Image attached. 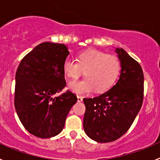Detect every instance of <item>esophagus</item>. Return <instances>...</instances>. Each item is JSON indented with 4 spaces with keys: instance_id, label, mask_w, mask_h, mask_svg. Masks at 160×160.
Wrapping results in <instances>:
<instances>
[{
    "instance_id": "1",
    "label": "esophagus",
    "mask_w": 160,
    "mask_h": 160,
    "mask_svg": "<svg viewBox=\"0 0 160 160\" xmlns=\"http://www.w3.org/2000/svg\"><path fill=\"white\" fill-rule=\"evenodd\" d=\"M77 98H78V102H81L82 101V96H79V95H78L77 96Z\"/></svg>"
}]
</instances>
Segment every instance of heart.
Here are the masks:
<instances>
[{
    "instance_id": "obj_1",
    "label": "heart",
    "mask_w": 160,
    "mask_h": 160,
    "mask_svg": "<svg viewBox=\"0 0 160 160\" xmlns=\"http://www.w3.org/2000/svg\"><path fill=\"white\" fill-rule=\"evenodd\" d=\"M62 70L65 75L72 80L78 78L84 71V79L69 84V89L73 92L87 94L95 90L97 93H103L115 83L121 70V63L115 55L88 49L78 55L77 62L66 59Z\"/></svg>"
}]
</instances>
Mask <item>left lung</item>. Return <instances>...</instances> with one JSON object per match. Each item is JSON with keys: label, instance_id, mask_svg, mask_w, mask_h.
<instances>
[{"label": "left lung", "instance_id": "1", "mask_svg": "<svg viewBox=\"0 0 160 160\" xmlns=\"http://www.w3.org/2000/svg\"><path fill=\"white\" fill-rule=\"evenodd\" d=\"M115 52L121 63L116 84L98 97L83 98V128L88 137L98 142H113L122 136L131 128L143 100L140 65L122 48Z\"/></svg>", "mask_w": 160, "mask_h": 160}]
</instances>
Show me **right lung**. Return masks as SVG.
Masks as SVG:
<instances>
[{
    "label": "right lung",
    "mask_w": 160,
    "mask_h": 160,
    "mask_svg": "<svg viewBox=\"0 0 160 160\" xmlns=\"http://www.w3.org/2000/svg\"><path fill=\"white\" fill-rule=\"evenodd\" d=\"M70 52L64 44L43 42L23 58L16 72L14 105L19 119L30 134L51 138L62 131L77 102L67 90L63 62Z\"/></svg>",
    "instance_id": "right-lung-1"
}]
</instances>
